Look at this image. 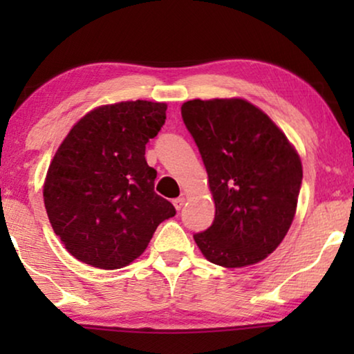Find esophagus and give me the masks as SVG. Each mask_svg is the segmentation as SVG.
Wrapping results in <instances>:
<instances>
[{
	"label": "esophagus",
	"mask_w": 354,
	"mask_h": 354,
	"mask_svg": "<svg viewBox=\"0 0 354 354\" xmlns=\"http://www.w3.org/2000/svg\"><path fill=\"white\" fill-rule=\"evenodd\" d=\"M172 203H174V206H176V209H177V211H180V209H182V206L185 205V198H183V196H178V198H176V200H174Z\"/></svg>",
	"instance_id": "34e87169"
}]
</instances>
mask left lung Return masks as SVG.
<instances>
[{
  "instance_id": "left-lung-1",
  "label": "left lung",
  "mask_w": 354,
  "mask_h": 354,
  "mask_svg": "<svg viewBox=\"0 0 354 354\" xmlns=\"http://www.w3.org/2000/svg\"><path fill=\"white\" fill-rule=\"evenodd\" d=\"M182 119L216 205L209 229L193 235L198 248L222 268L259 263L293 222L303 180L298 153L269 115L245 100L187 101Z\"/></svg>"
}]
</instances>
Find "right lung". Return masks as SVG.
Masks as SVG:
<instances>
[{"label": "right lung", "mask_w": 354, "mask_h": 354, "mask_svg": "<svg viewBox=\"0 0 354 354\" xmlns=\"http://www.w3.org/2000/svg\"><path fill=\"white\" fill-rule=\"evenodd\" d=\"M166 103L122 101L84 115L57 148L43 200L53 230L82 263L120 269L147 250L176 207L154 192L145 149L166 122Z\"/></svg>", "instance_id": "add662e5"}]
</instances>
